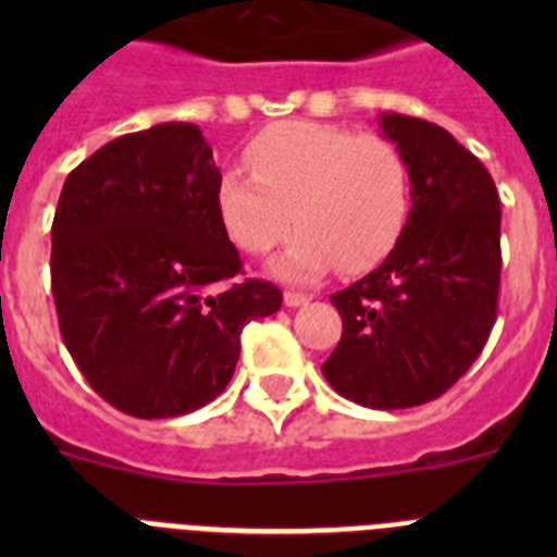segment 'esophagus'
<instances>
[{"instance_id": "obj_1", "label": "esophagus", "mask_w": 557, "mask_h": 557, "mask_svg": "<svg viewBox=\"0 0 557 557\" xmlns=\"http://www.w3.org/2000/svg\"><path fill=\"white\" fill-rule=\"evenodd\" d=\"M312 301V298H309V295H304V293H295V289H287V293H284V304H287L289 309H295V307H304V304H309Z\"/></svg>"}]
</instances>
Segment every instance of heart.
<instances>
[{"label":"heart","mask_w":557,"mask_h":557,"mask_svg":"<svg viewBox=\"0 0 557 557\" xmlns=\"http://www.w3.org/2000/svg\"><path fill=\"white\" fill-rule=\"evenodd\" d=\"M248 172L218 181L223 228L248 253H268L298 228L273 273L314 282L385 259L410 214V170L393 141L318 122L264 127L245 150Z\"/></svg>","instance_id":"b5f03b06"}]
</instances>
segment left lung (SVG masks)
<instances>
[{
    "label": "left lung",
    "mask_w": 557,
    "mask_h": 557,
    "mask_svg": "<svg viewBox=\"0 0 557 557\" xmlns=\"http://www.w3.org/2000/svg\"><path fill=\"white\" fill-rule=\"evenodd\" d=\"M410 170V214L376 270L332 295L343 337L321 366L371 410L426 405L480 357L499 298V195L474 152L426 120L382 113Z\"/></svg>",
    "instance_id": "obj_1"
}]
</instances>
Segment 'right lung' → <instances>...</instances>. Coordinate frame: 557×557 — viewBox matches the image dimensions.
I'll return each instance as SVG.
<instances>
[{
	"label": "right lung",
	"mask_w": 557,
	"mask_h": 557,
	"mask_svg": "<svg viewBox=\"0 0 557 557\" xmlns=\"http://www.w3.org/2000/svg\"><path fill=\"white\" fill-rule=\"evenodd\" d=\"M209 141L191 122L127 133L69 172L52 223V295L86 382L133 418L209 405L234 376L245 323L282 289L231 282Z\"/></svg>",
	"instance_id": "add662e5"
}]
</instances>
